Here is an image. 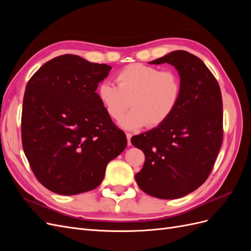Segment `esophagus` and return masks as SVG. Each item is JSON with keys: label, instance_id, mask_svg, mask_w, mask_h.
Masks as SVG:
<instances>
[{"label": "esophagus", "instance_id": "obj_1", "mask_svg": "<svg viewBox=\"0 0 251 251\" xmlns=\"http://www.w3.org/2000/svg\"><path fill=\"white\" fill-rule=\"evenodd\" d=\"M126 139H127V144L128 146H131V137H132V134L131 133H126Z\"/></svg>", "mask_w": 251, "mask_h": 251}]
</instances>
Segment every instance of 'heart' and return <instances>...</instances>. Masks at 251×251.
<instances>
[{"instance_id": "obj_1", "label": "heart", "mask_w": 251, "mask_h": 251, "mask_svg": "<svg viewBox=\"0 0 251 251\" xmlns=\"http://www.w3.org/2000/svg\"><path fill=\"white\" fill-rule=\"evenodd\" d=\"M117 86L104 80L97 95L108 115L119 120L129 107L132 111L120 121L126 128L143 126L156 127L168 120L178 107L182 82L174 70L159 69L140 63L125 67L116 74Z\"/></svg>"}]
</instances>
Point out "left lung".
I'll list each match as a JSON object with an SVG mask.
<instances>
[{"instance_id": "left-lung-1", "label": "left lung", "mask_w": 251, "mask_h": 251, "mask_svg": "<svg viewBox=\"0 0 251 251\" xmlns=\"http://www.w3.org/2000/svg\"><path fill=\"white\" fill-rule=\"evenodd\" d=\"M164 63L180 75L178 107L165 123L131 142L146 156L135 175L141 191L178 199L201 186L214 168L223 140V102L217 79L199 57L177 50L150 64Z\"/></svg>"}]
</instances>
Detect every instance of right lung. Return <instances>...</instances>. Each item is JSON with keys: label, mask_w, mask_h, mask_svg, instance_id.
<instances>
[{"label": "right lung", "mask_w": 251, "mask_h": 251, "mask_svg": "<svg viewBox=\"0 0 251 251\" xmlns=\"http://www.w3.org/2000/svg\"><path fill=\"white\" fill-rule=\"evenodd\" d=\"M112 68L73 54L52 58L29 79L23 100L22 143L33 174L64 196L92 191L126 147L97 93Z\"/></svg>", "instance_id": "right-lung-1"}]
</instances>
